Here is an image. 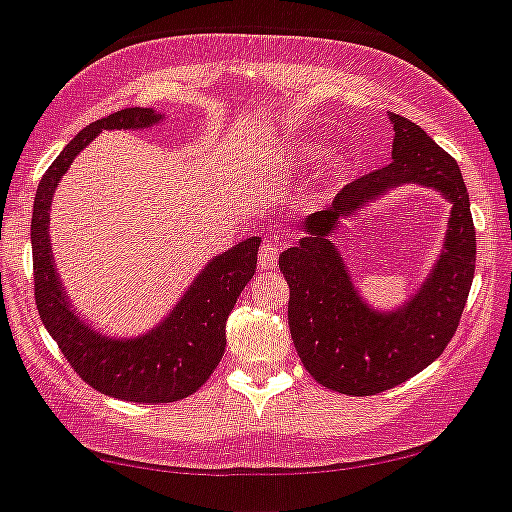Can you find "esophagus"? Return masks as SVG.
Here are the masks:
<instances>
[{"instance_id":"34e87169","label":"esophagus","mask_w":512,"mask_h":512,"mask_svg":"<svg viewBox=\"0 0 512 512\" xmlns=\"http://www.w3.org/2000/svg\"><path fill=\"white\" fill-rule=\"evenodd\" d=\"M257 260H260L262 270H274V267H277V260H279V247L274 245L272 240H265L262 242Z\"/></svg>"}]
</instances>
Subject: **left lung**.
<instances>
[{
    "mask_svg": "<svg viewBox=\"0 0 512 512\" xmlns=\"http://www.w3.org/2000/svg\"><path fill=\"white\" fill-rule=\"evenodd\" d=\"M395 127L392 161L341 188L326 211L304 220V238L279 255L289 284V331L311 378L328 390L365 397L405 383L444 353L459 328L476 270V230L459 164L407 117ZM402 183L437 187L452 201L445 252L420 292L392 315L373 312L354 292L330 233L343 214Z\"/></svg>",
    "mask_w": 512,
    "mask_h": 512,
    "instance_id": "obj_1",
    "label": "left lung"
}]
</instances>
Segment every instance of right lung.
Returning <instances> with one entry per match:
<instances>
[{
    "label": "right lung",
    "instance_id": "right-lung-1",
    "mask_svg": "<svg viewBox=\"0 0 512 512\" xmlns=\"http://www.w3.org/2000/svg\"><path fill=\"white\" fill-rule=\"evenodd\" d=\"M159 120V112L149 107H127L75 134L43 174L31 215L34 297L46 331L58 343L71 368L90 387L117 400L149 405L184 400L218 368L225 351V321L255 274L260 238L242 240L223 255L213 257L206 270L193 279L174 311L154 331L129 341H117L100 336L73 314L53 267L48 215L61 176L102 129L152 127Z\"/></svg>",
    "mask_w": 512,
    "mask_h": 512
}]
</instances>
